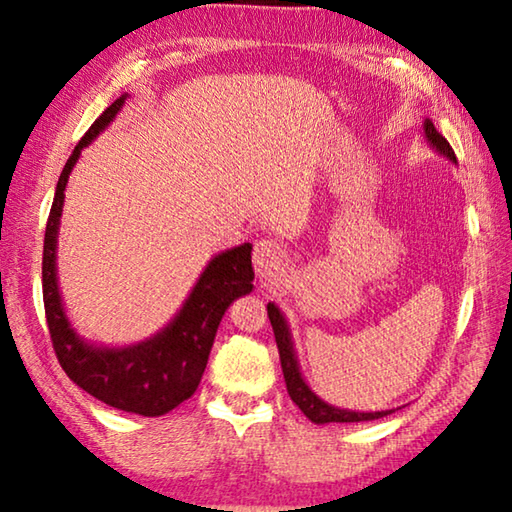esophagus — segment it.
I'll list each match as a JSON object with an SVG mask.
<instances>
[{"mask_svg": "<svg viewBox=\"0 0 512 512\" xmlns=\"http://www.w3.org/2000/svg\"><path fill=\"white\" fill-rule=\"evenodd\" d=\"M285 249L276 240H258L254 245V267L261 279H270L285 265Z\"/></svg>", "mask_w": 512, "mask_h": 512, "instance_id": "obj_1", "label": "esophagus"}]
</instances>
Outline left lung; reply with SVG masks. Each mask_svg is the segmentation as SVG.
I'll return each mask as SVG.
<instances>
[{"mask_svg": "<svg viewBox=\"0 0 512 512\" xmlns=\"http://www.w3.org/2000/svg\"><path fill=\"white\" fill-rule=\"evenodd\" d=\"M425 137L438 152H441V155L456 161V155H454V150L450 146V141H447L443 134L434 128V123L429 119L425 121ZM267 317H270L272 328H274L276 346H279V355H281L283 378H285V384H288L290 398H292L294 405H297L303 411V414H306L312 420V423H317V425H324V423H362V420H378V418H384V416H389V414H393V411H396V409H389V411H369V414H364V411L337 409L333 405H328V402H324L321 398H317L315 393L310 391L306 380L301 378L297 357H294L288 324H285L281 310L276 308L274 303H267Z\"/></svg>", "mask_w": 512, "mask_h": 512, "instance_id": "left-lung-1", "label": "left lung"}]
</instances>
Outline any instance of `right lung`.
<instances>
[{
  "instance_id": "right-lung-1",
  "label": "right lung",
  "mask_w": 512,
  "mask_h": 512,
  "mask_svg": "<svg viewBox=\"0 0 512 512\" xmlns=\"http://www.w3.org/2000/svg\"><path fill=\"white\" fill-rule=\"evenodd\" d=\"M125 103V96L107 107L78 141L62 168L53 197L42 251V299L53 351L71 380L89 396L121 411L139 416H164L179 402L191 398L209 360L211 346L224 310L233 299L251 292L254 267L251 245L222 251L206 265L184 308L166 330L148 342L128 348H98L80 339L62 310L56 281V236L65 202L67 177L89 141L110 123Z\"/></svg>"
}]
</instances>
